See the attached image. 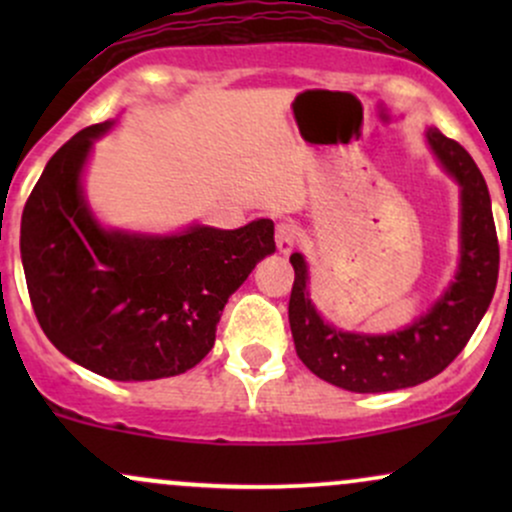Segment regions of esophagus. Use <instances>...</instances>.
I'll list each match as a JSON object with an SVG mask.
<instances>
[{
  "label": "esophagus",
  "instance_id": "1",
  "mask_svg": "<svg viewBox=\"0 0 512 512\" xmlns=\"http://www.w3.org/2000/svg\"><path fill=\"white\" fill-rule=\"evenodd\" d=\"M274 240H276V250H279L281 255H289V252L296 248V240H298L296 228H293L291 223H279V226H276Z\"/></svg>",
  "mask_w": 512,
  "mask_h": 512
}]
</instances>
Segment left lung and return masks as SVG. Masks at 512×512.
Wrapping results in <instances>:
<instances>
[{"label":"left lung","mask_w":512,"mask_h":512,"mask_svg":"<svg viewBox=\"0 0 512 512\" xmlns=\"http://www.w3.org/2000/svg\"><path fill=\"white\" fill-rule=\"evenodd\" d=\"M440 166L460 185V264L431 310L390 334L344 332L322 320L308 293V264L293 252L289 322L296 354L317 378L349 392H392L436 378L455 361L489 308L498 238L484 175L460 144L426 129Z\"/></svg>","instance_id":"obj_1"}]
</instances>
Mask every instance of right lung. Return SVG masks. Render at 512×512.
Listing matches in <instances>:
<instances>
[{
    "label": "right lung",
    "instance_id": "right-lung-1",
    "mask_svg": "<svg viewBox=\"0 0 512 512\" xmlns=\"http://www.w3.org/2000/svg\"><path fill=\"white\" fill-rule=\"evenodd\" d=\"M113 125L74 134L35 182L21 216L28 296L45 337L79 366L122 383L170 378L209 354L223 305L276 250L274 223L170 236L101 226L81 175Z\"/></svg>",
    "mask_w": 512,
    "mask_h": 512
}]
</instances>
